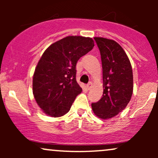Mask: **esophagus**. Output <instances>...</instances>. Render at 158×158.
I'll return each mask as SVG.
<instances>
[{
    "label": "esophagus",
    "mask_w": 158,
    "mask_h": 158,
    "mask_svg": "<svg viewBox=\"0 0 158 158\" xmlns=\"http://www.w3.org/2000/svg\"><path fill=\"white\" fill-rule=\"evenodd\" d=\"M92 86H93V83L92 82H89L88 85H87V88H88V90H90V88H92Z\"/></svg>",
    "instance_id": "obj_1"
}]
</instances>
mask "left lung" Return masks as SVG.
<instances>
[{
    "mask_svg": "<svg viewBox=\"0 0 158 158\" xmlns=\"http://www.w3.org/2000/svg\"><path fill=\"white\" fill-rule=\"evenodd\" d=\"M94 39L102 59L103 95L91 107L99 118L108 119L124 110L131 100L133 72L128 56L118 43L102 37Z\"/></svg>",
    "mask_w": 158,
    "mask_h": 158,
    "instance_id": "obj_1",
    "label": "left lung"
}]
</instances>
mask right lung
Returning <instances> with one entry per match:
<instances>
[{
  "instance_id": "obj_1",
  "label": "right lung",
  "mask_w": 158,
  "mask_h": 158,
  "mask_svg": "<svg viewBox=\"0 0 158 158\" xmlns=\"http://www.w3.org/2000/svg\"><path fill=\"white\" fill-rule=\"evenodd\" d=\"M94 47L91 38L67 36L49 46L42 54L33 74L32 93L47 115L59 117L70 110L82 91L76 79V65Z\"/></svg>"
}]
</instances>
